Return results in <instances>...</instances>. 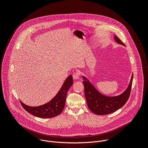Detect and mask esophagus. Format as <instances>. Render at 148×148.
I'll list each match as a JSON object with an SVG mask.
<instances>
[{
    "label": "esophagus",
    "mask_w": 148,
    "mask_h": 148,
    "mask_svg": "<svg viewBox=\"0 0 148 148\" xmlns=\"http://www.w3.org/2000/svg\"><path fill=\"white\" fill-rule=\"evenodd\" d=\"M73 77L74 79H77L79 78V74L78 73H75L73 74Z\"/></svg>",
    "instance_id": "obj_1"
}]
</instances>
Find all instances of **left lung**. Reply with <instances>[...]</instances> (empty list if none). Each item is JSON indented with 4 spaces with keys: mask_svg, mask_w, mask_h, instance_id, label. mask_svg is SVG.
Returning a JSON list of instances; mask_svg holds the SVG:
<instances>
[{
    "mask_svg": "<svg viewBox=\"0 0 148 148\" xmlns=\"http://www.w3.org/2000/svg\"><path fill=\"white\" fill-rule=\"evenodd\" d=\"M114 38L117 44L125 46L116 36H114ZM81 77L84 79V93L88 107L93 113L97 115H107L115 112L123 106L130 97L133 80V74L126 89L122 94L112 97L101 94L86 77L82 75Z\"/></svg>",
    "mask_w": 148,
    "mask_h": 148,
    "instance_id": "8db88e82",
    "label": "left lung"
}]
</instances>
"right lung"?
<instances>
[{
  "label": "right lung",
  "mask_w": 148,
  "mask_h": 148,
  "mask_svg": "<svg viewBox=\"0 0 148 148\" xmlns=\"http://www.w3.org/2000/svg\"><path fill=\"white\" fill-rule=\"evenodd\" d=\"M73 83V76L70 75L63 83L61 88L49 102L38 107H30L21 102L22 107L30 114L41 118H50L58 115L65 106L67 94Z\"/></svg>",
  "instance_id": "obj_1"
}]
</instances>
